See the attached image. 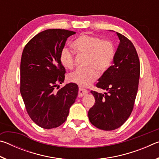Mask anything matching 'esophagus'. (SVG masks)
Returning a JSON list of instances; mask_svg holds the SVG:
<instances>
[{
	"mask_svg": "<svg viewBox=\"0 0 159 159\" xmlns=\"http://www.w3.org/2000/svg\"><path fill=\"white\" fill-rule=\"evenodd\" d=\"M87 94H88L87 90H85V89H84V88H79V98L87 95Z\"/></svg>",
	"mask_w": 159,
	"mask_h": 159,
	"instance_id": "obj_1",
	"label": "esophagus"
}]
</instances>
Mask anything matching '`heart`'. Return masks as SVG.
<instances>
[{
    "label": "heart",
    "mask_w": 159,
    "mask_h": 159,
    "mask_svg": "<svg viewBox=\"0 0 159 159\" xmlns=\"http://www.w3.org/2000/svg\"><path fill=\"white\" fill-rule=\"evenodd\" d=\"M72 48L78 55H85V66L67 76L69 81L82 86H88L111 66L115 57V47L111 41L99 37L82 34L72 43ZM60 61L64 68L71 69L74 66L75 53L70 48L64 47L60 52Z\"/></svg>",
    "instance_id": "obj_1"
}]
</instances>
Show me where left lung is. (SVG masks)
Instances as JSON below:
<instances>
[{
    "instance_id": "obj_1",
    "label": "left lung",
    "mask_w": 159,
    "mask_h": 159,
    "mask_svg": "<svg viewBox=\"0 0 159 159\" xmlns=\"http://www.w3.org/2000/svg\"><path fill=\"white\" fill-rule=\"evenodd\" d=\"M120 43L114 64L99 78L96 87L108 91L104 94L91 90L95 103L88 111L90 123L103 130L120 127L133 111L140 76L137 50L130 40L116 32Z\"/></svg>"
}]
</instances>
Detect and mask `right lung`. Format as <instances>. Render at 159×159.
<instances>
[{"label":"right lung","mask_w":159,"mask_h":159,"mask_svg":"<svg viewBox=\"0 0 159 159\" xmlns=\"http://www.w3.org/2000/svg\"><path fill=\"white\" fill-rule=\"evenodd\" d=\"M76 32L47 29L36 34L24 48L20 63V93L31 120L41 128L59 127L66 121L79 88L70 83L60 88L65 68L60 52L67 38Z\"/></svg>","instance_id":"right-lung-1"}]
</instances>
